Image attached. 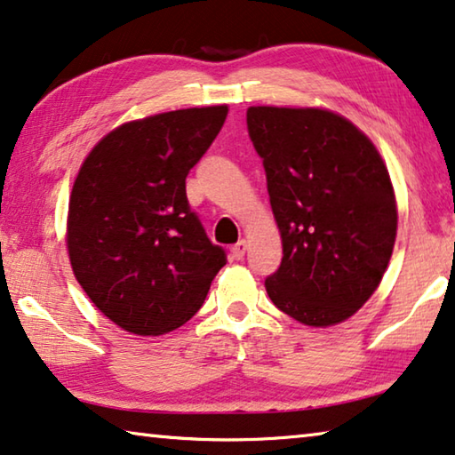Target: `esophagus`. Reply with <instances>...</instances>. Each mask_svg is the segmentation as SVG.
Listing matches in <instances>:
<instances>
[{
    "label": "esophagus",
    "instance_id": "1",
    "mask_svg": "<svg viewBox=\"0 0 455 455\" xmlns=\"http://www.w3.org/2000/svg\"><path fill=\"white\" fill-rule=\"evenodd\" d=\"M247 253V241H239L236 244L230 247V255H233L236 261H241V259Z\"/></svg>",
    "mask_w": 455,
    "mask_h": 455
}]
</instances>
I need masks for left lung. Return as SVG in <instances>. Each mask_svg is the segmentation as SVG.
<instances>
[{
  "label": "left lung",
  "mask_w": 455,
  "mask_h": 455,
  "mask_svg": "<svg viewBox=\"0 0 455 455\" xmlns=\"http://www.w3.org/2000/svg\"><path fill=\"white\" fill-rule=\"evenodd\" d=\"M247 129L283 243L267 293L306 326L348 320L379 287L395 247L383 157L348 119L323 109L249 107Z\"/></svg>",
  "instance_id": "8db88e82"
}]
</instances>
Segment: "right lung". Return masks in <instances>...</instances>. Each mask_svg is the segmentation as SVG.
<instances>
[{
	"label": "right lung",
	"mask_w": 455,
	"mask_h": 455,
	"mask_svg": "<svg viewBox=\"0 0 455 455\" xmlns=\"http://www.w3.org/2000/svg\"><path fill=\"white\" fill-rule=\"evenodd\" d=\"M227 113V105L200 107L121 125L75 180L72 271L92 304L132 334L160 336L188 322L227 265L186 196V176Z\"/></svg>",
	"instance_id": "right-lung-1"
}]
</instances>
